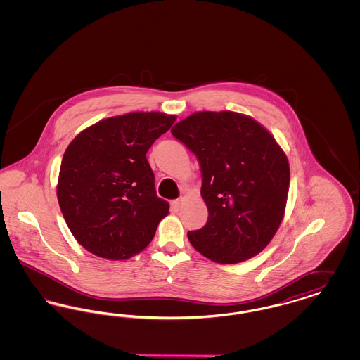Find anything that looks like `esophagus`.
<instances>
[{
	"instance_id": "34e87169",
	"label": "esophagus",
	"mask_w": 360,
	"mask_h": 360,
	"mask_svg": "<svg viewBox=\"0 0 360 360\" xmlns=\"http://www.w3.org/2000/svg\"><path fill=\"white\" fill-rule=\"evenodd\" d=\"M182 205V200H174L172 202V207L176 212V210H179V207Z\"/></svg>"
}]
</instances>
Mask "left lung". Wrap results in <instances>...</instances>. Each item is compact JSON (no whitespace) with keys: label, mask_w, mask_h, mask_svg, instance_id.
Returning <instances> with one entry per match:
<instances>
[{"label":"left lung","mask_w":360,"mask_h":360,"mask_svg":"<svg viewBox=\"0 0 360 360\" xmlns=\"http://www.w3.org/2000/svg\"><path fill=\"white\" fill-rule=\"evenodd\" d=\"M172 134L200 160L201 197L209 216L188 232L212 262L235 264L262 252L283 220L289 194L288 156L257 120L236 112H195Z\"/></svg>","instance_id":"1"}]
</instances>
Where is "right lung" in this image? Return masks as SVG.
<instances>
[{"label": "right lung", "instance_id": "obj_1", "mask_svg": "<svg viewBox=\"0 0 360 360\" xmlns=\"http://www.w3.org/2000/svg\"><path fill=\"white\" fill-rule=\"evenodd\" d=\"M175 119L132 112L98 121L71 140L56 195L72 236L89 252L122 260L151 243L169 202L156 195L146 154Z\"/></svg>", "mask_w": 360, "mask_h": 360}]
</instances>
